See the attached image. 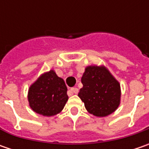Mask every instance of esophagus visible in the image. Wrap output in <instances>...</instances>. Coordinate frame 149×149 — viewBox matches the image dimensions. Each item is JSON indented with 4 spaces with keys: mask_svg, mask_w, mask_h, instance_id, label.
I'll use <instances>...</instances> for the list:
<instances>
[{
    "mask_svg": "<svg viewBox=\"0 0 149 149\" xmlns=\"http://www.w3.org/2000/svg\"><path fill=\"white\" fill-rule=\"evenodd\" d=\"M70 91H71L72 93H74V94H78V93H79V89L76 88V87L71 88V89H70Z\"/></svg>",
    "mask_w": 149,
    "mask_h": 149,
    "instance_id": "esophagus-1",
    "label": "esophagus"
}]
</instances>
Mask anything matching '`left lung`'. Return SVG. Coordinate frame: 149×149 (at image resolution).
Listing matches in <instances>:
<instances>
[{
    "label": "left lung",
    "mask_w": 149,
    "mask_h": 149,
    "mask_svg": "<svg viewBox=\"0 0 149 149\" xmlns=\"http://www.w3.org/2000/svg\"><path fill=\"white\" fill-rule=\"evenodd\" d=\"M81 83L83 88L78 95L90 113L104 117L117 109L120 102V85L105 67H87Z\"/></svg>",
    "instance_id": "8db88e82"
}]
</instances>
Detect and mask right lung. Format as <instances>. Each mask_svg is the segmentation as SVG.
<instances>
[{
	"instance_id": "right-lung-1",
	"label": "right lung",
	"mask_w": 149,
	"mask_h": 149,
	"mask_svg": "<svg viewBox=\"0 0 149 149\" xmlns=\"http://www.w3.org/2000/svg\"><path fill=\"white\" fill-rule=\"evenodd\" d=\"M68 99L65 83L54 70L42 74L30 87L28 93L31 108L44 116L59 113L64 109Z\"/></svg>"
}]
</instances>
